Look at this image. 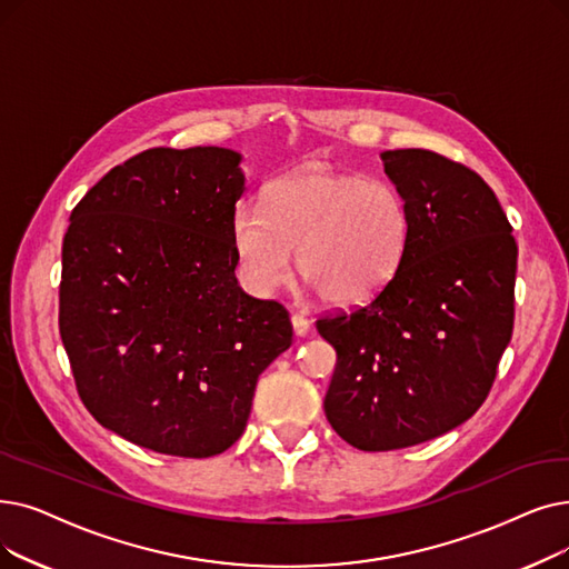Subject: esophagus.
I'll list each match as a JSON object with an SVG mask.
<instances>
[{"label": "esophagus", "instance_id": "obj_1", "mask_svg": "<svg viewBox=\"0 0 569 569\" xmlns=\"http://www.w3.org/2000/svg\"><path fill=\"white\" fill-rule=\"evenodd\" d=\"M290 323H292V330H295V335H298V337H307L311 332V323L300 313H292Z\"/></svg>", "mask_w": 569, "mask_h": 569}]
</instances>
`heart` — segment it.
Listing matches in <instances>:
<instances>
[{
  "instance_id": "heart-1",
  "label": "heart",
  "mask_w": 569,
  "mask_h": 569,
  "mask_svg": "<svg viewBox=\"0 0 569 569\" xmlns=\"http://www.w3.org/2000/svg\"><path fill=\"white\" fill-rule=\"evenodd\" d=\"M232 241L243 279L256 292L298 271L337 307H358L398 277L411 243V211L383 179H362L328 164H307L264 190V207L239 202Z\"/></svg>"
}]
</instances>
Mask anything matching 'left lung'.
I'll return each instance as SVG.
<instances>
[{
	"label": "left lung",
	"mask_w": 569,
	"mask_h": 569,
	"mask_svg": "<svg viewBox=\"0 0 569 569\" xmlns=\"http://www.w3.org/2000/svg\"><path fill=\"white\" fill-rule=\"evenodd\" d=\"M381 160L411 211L409 256L372 302L316 320L337 351L326 416L360 451L413 447L475 416L513 330L518 249L496 192L423 148Z\"/></svg>",
	"instance_id": "obj_1"
}]
</instances>
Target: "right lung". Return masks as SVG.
<instances>
[{"label": "right lung", "mask_w": 569, "mask_h": 569, "mask_svg": "<svg viewBox=\"0 0 569 569\" xmlns=\"http://www.w3.org/2000/svg\"><path fill=\"white\" fill-rule=\"evenodd\" d=\"M230 148H148L73 207L62 241L60 337L94 421L181 458L223 453L258 377L292 343L288 311L234 277L243 194Z\"/></svg>", "instance_id": "add662e5"}]
</instances>
